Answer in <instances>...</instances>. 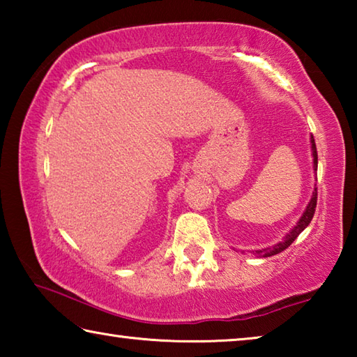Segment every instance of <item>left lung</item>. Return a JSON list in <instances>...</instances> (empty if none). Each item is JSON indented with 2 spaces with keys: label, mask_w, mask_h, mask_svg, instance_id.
Segmentation results:
<instances>
[{
  "label": "left lung",
  "mask_w": 357,
  "mask_h": 357,
  "mask_svg": "<svg viewBox=\"0 0 357 357\" xmlns=\"http://www.w3.org/2000/svg\"><path fill=\"white\" fill-rule=\"evenodd\" d=\"M310 143H312V155H313V168H318V154H317V144H315V140H313V137L310 138ZM318 193H317V189H315V192H313V195H312V198H310V202H309V204H307V208H305V211H304V214L301 215V219L298 220V223H296V227L291 229V231H289L287 236H285V239L283 241H280L279 244H275V245H273V247H266V249H261V250H255V255H258V257H263V258H266V257H273V255H277V253H280V252H283L285 249H288L289 245L293 244V241L299 236V234L304 231V229L309 227V223L312 222V219H313V214H315V208H317V197Z\"/></svg>",
  "instance_id": "left-lung-1"
}]
</instances>
